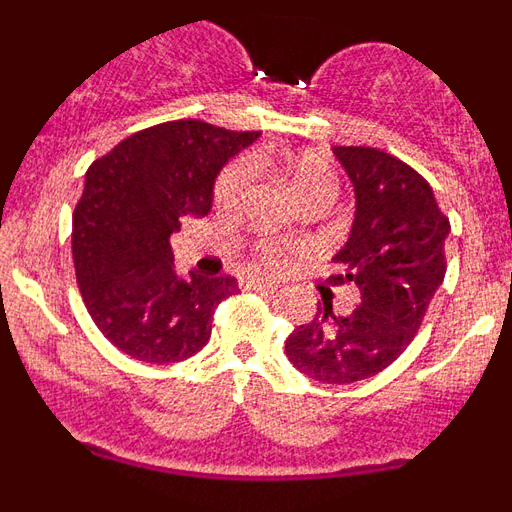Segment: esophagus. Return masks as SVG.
I'll use <instances>...</instances> for the list:
<instances>
[{"mask_svg":"<svg viewBox=\"0 0 512 512\" xmlns=\"http://www.w3.org/2000/svg\"><path fill=\"white\" fill-rule=\"evenodd\" d=\"M241 284H243V289H256V292H277V284L266 282V279L248 277V279H243Z\"/></svg>","mask_w":512,"mask_h":512,"instance_id":"obj_1","label":"esophagus"}]
</instances>
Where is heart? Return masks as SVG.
<instances>
[{
	"instance_id": "obj_1",
	"label": "heart",
	"mask_w": 512,
	"mask_h": 512,
	"mask_svg": "<svg viewBox=\"0 0 512 512\" xmlns=\"http://www.w3.org/2000/svg\"><path fill=\"white\" fill-rule=\"evenodd\" d=\"M251 164L264 166L271 174H277L297 200H333L338 192V174L325 156L315 151H289V148H274V151H256L248 158ZM246 187V166L241 161H230L220 169L212 197L217 207H233ZM259 261L269 269H279L287 261V253L279 246H261Z\"/></svg>"
}]
</instances>
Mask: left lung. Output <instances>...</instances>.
<instances>
[{
    "mask_svg": "<svg viewBox=\"0 0 512 512\" xmlns=\"http://www.w3.org/2000/svg\"><path fill=\"white\" fill-rule=\"evenodd\" d=\"M333 153L354 184L356 215L328 282L356 284L361 305L336 315L323 297L318 315L292 330L284 351L307 377L351 384L387 369L410 346L446 274L451 225L431 184L405 161L366 146Z\"/></svg>",
    "mask_w": 512,
    "mask_h": 512,
    "instance_id": "8db88e82",
    "label": "left lung"
}]
</instances>
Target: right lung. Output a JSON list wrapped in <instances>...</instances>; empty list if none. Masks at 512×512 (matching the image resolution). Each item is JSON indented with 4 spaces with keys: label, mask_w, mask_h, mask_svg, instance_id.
<instances>
[{
    "label": "right lung",
    "mask_w": 512,
    "mask_h": 512,
    "mask_svg": "<svg viewBox=\"0 0 512 512\" xmlns=\"http://www.w3.org/2000/svg\"><path fill=\"white\" fill-rule=\"evenodd\" d=\"M259 130L171 120L138 130L97 158L74 210L76 282L94 325L122 354L176 364L210 341L233 277H179L169 238L179 217L207 215L212 184Z\"/></svg>",
    "instance_id": "obj_1"
}]
</instances>
